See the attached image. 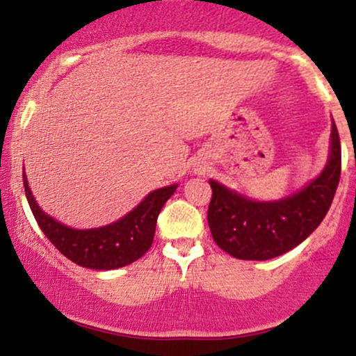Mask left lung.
<instances>
[{
	"mask_svg": "<svg viewBox=\"0 0 356 356\" xmlns=\"http://www.w3.org/2000/svg\"><path fill=\"white\" fill-rule=\"evenodd\" d=\"M330 144L323 172L300 192L280 201H252L209 181L212 199L207 222L216 244L238 259L266 261L303 243L325 219L340 182L341 145L334 122Z\"/></svg>",
	"mask_w": 356,
	"mask_h": 356,
	"instance_id": "obj_1",
	"label": "left lung"
}]
</instances>
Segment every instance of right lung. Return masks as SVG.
Returning <instances> with one entry per match:
<instances>
[{
  "mask_svg": "<svg viewBox=\"0 0 356 356\" xmlns=\"http://www.w3.org/2000/svg\"><path fill=\"white\" fill-rule=\"evenodd\" d=\"M23 186L30 209L43 234L63 256L90 269H117L134 263L152 246L159 212L177 189L174 186L152 191L124 218L95 229H73L42 211L35 201L23 170Z\"/></svg>",
  "mask_w": 356,
  "mask_h": 356,
  "instance_id": "1",
  "label": "right lung"
}]
</instances>
